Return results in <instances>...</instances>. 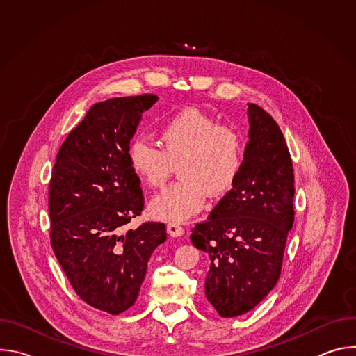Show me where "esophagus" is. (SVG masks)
Instances as JSON below:
<instances>
[{"mask_svg": "<svg viewBox=\"0 0 356 356\" xmlns=\"http://www.w3.org/2000/svg\"><path fill=\"white\" fill-rule=\"evenodd\" d=\"M168 232L170 236H180L184 232V228L179 222H169L168 224Z\"/></svg>", "mask_w": 356, "mask_h": 356, "instance_id": "34e87169", "label": "esophagus"}]
</instances>
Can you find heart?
Segmentation results:
<instances>
[{"label":"heart","instance_id":"obj_1","mask_svg":"<svg viewBox=\"0 0 356 356\" xmlns=\"http://www.w3.org/2000/svg\"><path fill=\"white\" fill-rule=\"evenodd\" d=\"M162 147L146 139L132 140L128 158L135 175L150 187H162L179 166V181L150 201V211L168 221L195 216L207 195L227 194L245 162V136L234 125L218 124L198 110H184L159 128Z\"/></svg>","mask_w":356,"mask_h":356}]
</instances>
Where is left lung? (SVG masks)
Returning <instances> with one entry per match:
<instances>
[{"mask_svg": "<svg viewBox=\"0 0 356 356\" xmlns=\"http://www.w3.org/2000/svg\"><path fill=\"white\" fill-rule=\"evenodd\" d=\"M248 117L242 172L190 236L209 255L206 297L221 317L248 313L276 286L294 221V175L284 136L259 106L248 104Z\"/></svg>", "mask_w": 356, "mask_h": 356, "instance_id": "8db88e82", "label": "left lung"}]
</instances>
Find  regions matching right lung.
Masks as SVG:
<instances>
[{
  "label": "right lung",
  "instance_id": "add662e5",
  "mask_svg": "<svg viewBox=\"0 0 356 356\" xmlns=\"http://www.w3.org/2000/svg\"><path fill=\"white\" fill-rule=\"evenodd\" d=\"M156 101L140 94L94 104L60 146L49 183L55 255L77 296L110 314L134 306L152 252L166 241L163 222L125 229L145 204L129 140Z\"/></svg>",
  "mask_w": 356,
  "mask_h": 356
}]
</instances>
